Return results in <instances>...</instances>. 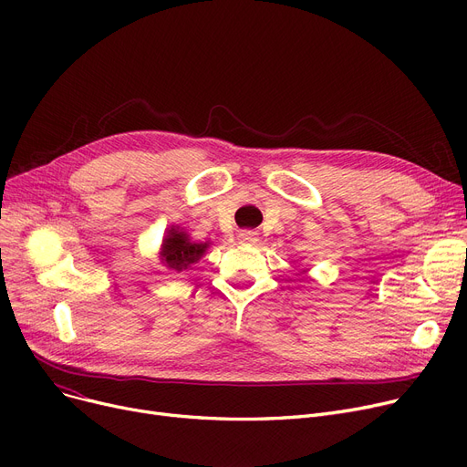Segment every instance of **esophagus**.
I'll list each match as a JSON object with an SVG mask.
<instances>
[{"label": "esophagus", "instance_id": "obj_1", "mask_svg": "<svg viewBox=\"0 0 467 467\" xmlns=\"http://www.w3.org/2000/svg\"><path fill=\"white\" fill-rule=\"evenodd\" d=\"M238 242L240 244H255L257 242V233H254V231H240L238 233Z\"/></svg>", "mask_w": 467, "mask_h": 467}]
</instances>
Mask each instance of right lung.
Segmentation results:
<instances>
[{
	"instance_id": "1",
	"label": "right lung",
	"mask_w": 467,
	"mask_h": 467,
	"mask_svg": "<svg viewBox=\"0 0 467 467\" xmlns=\"http://www.w3.org/2000/svg\"><path fill=\"white\" fill-rule=\"evenodd\" d=\"M206 248L208 242L194 244L187 238V234L171 229L162 242V261L170 268H174V271H182V268H187L191 263L199 261Z\"/></svg>"
}]
</instances>
